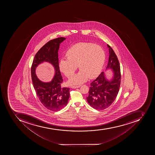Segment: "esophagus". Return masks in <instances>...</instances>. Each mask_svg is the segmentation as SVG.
<instances>
[{
  "mask_svg": "<svg viewBox=\"0 0 155 155\" xmlns=\"http://www.w3.org/2000/svg\"><path fill=\"white\" fill-rule=\"evenodd\" d=\"M81 86V85L73 86L71 87V88H73V89H76V88H79Z\"/></svg>",
  "mask_w": 155,
  "mask_h": 155,
  "instance_id": "obj_1",
  "label": "esophagus"
}]
</instances>
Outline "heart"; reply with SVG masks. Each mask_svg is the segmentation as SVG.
Wrapping results in <instances>:
<instances>
[{
  "mask_svg": "<svg viewBox=\"0 0 155 155\" xmlns=\"http://www.w3.org/2000/svg\"><path fill=\"white\" fill-rule=\"evenodd\" d=\"M66 59L59 64L60 71L67 78L74 74L78 67V73L69 80L70 85L81 84L87 79L95 78L99 74L105 61V51L101 46L87 42L77 43L66 51Z\"/></svg>",
  "mask_w": 155,
  "mask_h": 155,
  "instance_id": "1",
  "label": "heart"
}]
</instances>
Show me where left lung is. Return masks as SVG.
Segmentation results:
<instances>
[{"label": "left lung", "mask_w": 155, "mask_h": 155, "mask_svg": "<svg viewBox=\"0 0 155 155\" xmlns=\"http://www.w3.org/2000/svg\"><path fill=\"white\" fill-rule=\"evenodd\" d=\"M109 50L107 70H111L112 78H107L104 72L91 83L87 101L96 110H103L114 102L118 94L121 83V72L118 59L112 48L107 45Z\"/></svg>", "instance_id": "1"}]
</instances>
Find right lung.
Returning <instances> with one entry per match:
<instances>
[{"label": "right lung", "mask_w": 155, "mask_h": 155, "mask_svg": "<svg viewBox=\"0 0 155 155\" xmlns=\"http://www.w3.org/2000/svg\"><path fill=\"white\" fill-rule=\"evenodd\" d=\"M65 39L60 37L45 44L34 57L31 69L32 81L37 95L46 109L53 111L64 108L70 97V88H61L63 79L59 67L58 51L60 44ZM44 62L51 64L55 70V74L50 82H42L35 74L36 67Z\"/></svg>", "instance_id": "1"}]
</instances>
